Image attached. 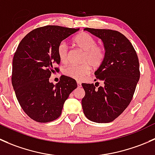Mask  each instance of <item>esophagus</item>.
I'll list each match as a JSON object with an SVG mask.
<instances>
[{
  "mask_svg": "<svg viewBox=\"0 0 155 155\" xmlns=\"http://www.w3.org/2000/svg\"><path fill=\"white\" fill-rule=\"evenodd\" d=\"M77 84H78V87H81V82H78Z\"/></svg>",
  "mask_w": 155,
  "mask_h": 155,
  "instance_id": "34e87169",
  "label": "esophagus"
}]
</instances>
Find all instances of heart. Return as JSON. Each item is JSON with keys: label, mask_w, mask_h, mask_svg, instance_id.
I'll list each match as a JSON object with an SVG mask.
<instances>
[{"label": "heart", "mask_w": 155, "mask_h": 155, "mask_svg": "<svg viewBox=\"0 0 155 155\" xmlns=\"http://www.w3.org/2000/svg\"><path fill=\"white\" fill-rule=\"evenodd\" d=\"M73 43L83 51L81 60L82 64L67 66L63 73L68 77L81 81L90 72L91 67L95 69L101 66L105 59V49L102 45H97L96 40L85 32L78 34L73 39ZM57 54L62 63H66L68 61V47L66 42L60 43L57 48Z\"/></svg>", "instance_id": "heart-1"}]
</instances>
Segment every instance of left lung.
Segmentation results:
<instances>
[{
  "instance_id": "1",
  "label": "left lung",
  "mask_w": 155,
  "mask_h": 155,
  "mask_svg": "<svg viewBox=\"0 0 155 155\" xmlns=\"http://www.w3.org/2000/svg\"><path fill=\"white\" fill-rule=\"evenodd\" d=\"M84 30L101 39L105 59L95 72L103 85L96 88L98 82L82 84L85 91L83 110L92 122L107 123L122 114L131 101L140 75L138 57L130 41L119 32L88 28Z\"/></svg>"
}]
</instances>
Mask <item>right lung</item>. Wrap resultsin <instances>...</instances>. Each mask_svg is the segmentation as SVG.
I'll list each match as a JSON object with an SVG mask.
<instances>
[{"label": "right lung", "instance_id": "1", "mask_svg": "<svg viewBox=\"0 0 155 155\" xmlns=\"http://www.w3.org/2000/svg\"><path fill=\"white\" fill-rule=\"evenodd\" d=\"M79 28L48 25L32 30L19 43L12 60V84L25 113L38 122L60 117L63 104L77 88L75 80L62 75L54 85L51 74L59 71L57 48Z\"/></svg>", "mask_w": 155, "mask_h": 155}]
</instances>
